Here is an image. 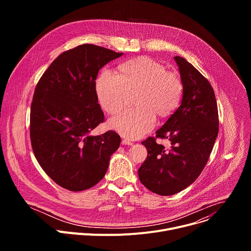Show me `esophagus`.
I'll use <instances>...</instances> for the list:
<instances>
[{
  "label": "esophagus",
  "mask_w": 251,
  "mask_h": 251,
  "mask_svg": "<svg viewBox=\"0 0 251 251\" xmlns=\"http://www.w3.org/2000/svg\"><path fill=\"white\" fill-rule=\"evenodd\" d=\"M121 143H122V145H128V146H132L133 145V143L131 141L127 140V139H123Z\"/></svg>",
  "instance_id": "34e87169"
}]
</instances>
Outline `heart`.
I'll return each mask as SVG.
<instances>
[{"label": "heart", "mask_w": 251, "mask_h": 251, "mask_svg": "<svg viewBox=\"0 0 251 251\" xmlns=\"http://www.w3.org/2000/svg\"><path fill=\"white\" fill-rule=\"evenodd\" d=\"M95 90L101 108L110 115L123 108L128 93L136 92L133 99L136 107L117 114L109 125L124 137L137 139L154 127L156 115L166 118L177 109L184 83L178 74L167 70L161 62L139 56L119 64L116 75L103 71Z\"/></svg>", "instance_id": "b5f03b06"}]
</instances>
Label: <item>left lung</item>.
<instances>
[{
    "label": "left lung",
    "mask_w": 251,
    "mask_h": 251,
    "mask_svg": "<svg viewBox=\"0 0 251 251\" xmlns=\"http://www.w3.org/2000/svg\"><path fill=\"white\" fill-rule=\"evenodd\" d=\"M184 83L182 104L157 132L142 142L148 156L138 170L151 192L172 196L193 184L205 167L219 134V111L208 80L184 57L175 56ZM167 138L170 147L156 143Z\"/></svg>",
    "instance_id": "obj_1"
}]
</instances>
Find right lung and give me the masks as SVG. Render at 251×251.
<instances>
[{
    "instance_id": "right-lung-1",
    "label": "right lung",
    "mask_w": 251,
    "mask_h": 251,
    "mask_svg": "<svg viewBox=\"0 0 251 251\" xmlns=\"http://www.w3.org/2000/svg\"><path fill=\"white\" fill-rule=\"evenodd\" d=\"M122 52L84 44L63 51L35 86L29 117L33 154L51 180L80 192L100 182L120 136L109 130L91 136L104 122L95 79L99 69Z\"/></svg>"
}]
</instances>
